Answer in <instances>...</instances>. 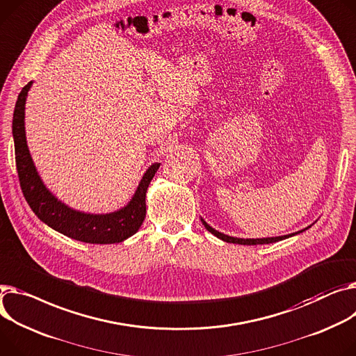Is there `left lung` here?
Listing matches in <instances>:
<instances>
[{
	"instance_id": "obj_1",
	"label": "left lung",
	"mask_w": 356,
	"mask_h": 356,
	"mask_svg": "<svg viewBox=\"0 0 356 356\" xmlns=\"http://www.w3.org/2000/svg\"><path fill=\"white\" fill-rule=\"evenodd\" d=\"M202 223L204 225V227L211 233V234H215L216 238H219V239H222L223 242H227V243H238V245H268V243H275V242H279V241H283V239H288V238H291V236H295V234H298V233H302L303 230H306V229H303V230H299V232H296V233H291V234H285V236H277V238H264V239H239V238H232V236H227V234H223V233H220V232H218V230H215L213 227H210L203 219H202Z\"/></svg>"
}]
</instances>
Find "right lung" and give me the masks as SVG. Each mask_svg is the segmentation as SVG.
Here are the masks:
<instances>
[{
    "label": "right lung",
    "mask_w": 356,
    "mask_h": 356,
    "mask_svg": "<svg viewBox=\"0 0 356 356\" xmlns=\"http://www.w3.org/2000/svg\"><path fill=\"white\" fill-rule=\"evenodd\" d=\"M31 84L33 81L22 87L13 115L15 164L21 191L29 206L41 222L71 239L97 245L126 241L138 230L145 220L146 192L160 168V163L150 165L131 200L120 210L106 213V215H90V213H83L65 206L41 181L27 146L24 110H26V99Z\"/></svg>",
    "instance_id": "right-lung-1"
}]
</instances>
